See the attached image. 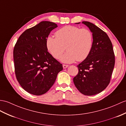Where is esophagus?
<instances>
[{
	"instance_id": "34e87169",
	"label": "esophagus",
	"mask_w": 126,
	"mask_h": 126,
	"mask_svg": "<svg viewBox=\"0 0 126 126\" xmlns=\"http://www.w3.org/2000/svg\"><path fill=\"white\" fill-rule=\"evenodd\" d=\"M68 66H69V65H68V64H63V68L64 69H65Z\"/></svg>"
}]
</instances>
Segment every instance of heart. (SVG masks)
Masks as SVG:
<instances>
[{"label": "heart", "mask_w": 126, "mask_h": 126, "mask_svg": "<svg viewBox=\"0 0 126 126\" xmlns=\"http://www.w3.org/2000/svg\"><path fill=\"white\" fill-rule=\"evenodd\" d=\"M55 36L47 38V48L52 56L59 59L66 47L67 52L61 59L63 62L84 61L91 51L93 35L89 29L66 26L57 31Z\"/></svg>", "instance_id": "obj_1"}]
</instances>
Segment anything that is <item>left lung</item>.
Instances as JSON below:
<instances>
[{"label": "left lung", "instance_id": "left-lung-1", "mask_svg": "<svg viewBox=\"0 0 126 126\" xmlns=\"http://www.w3.org/2000/svg\"><path fill=\"white\" fill-rule=\"evenodd\" d=\"M82 23L92 32L93 45L88 57L77 65L78 74L73 80L80 93L93 95L109 85L114 67L115 55L112 43L104 31L90 22Z\"/></svg>", "mask_w": 126, "mask_h": 126}]
</instances>
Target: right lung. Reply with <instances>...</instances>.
Masks as SVG:
<instances>
[{"instance_id": "obj_1", "label": "right lung", "mask_w": 126, "mask_h": 126, "mask_svg": "<svg viewBox=\"0 0 126 126\" xmlns=\"http://www.w3.org/2000/svg\"><path fill=\"white\" fill-rule=\"evenodd\" d=\"M57 27L42 21L23 32L13 49L14 71L20 85L31 94H45L53 85L62 64L48 51L46 39Z\"/></svg>"}]
</instances>
